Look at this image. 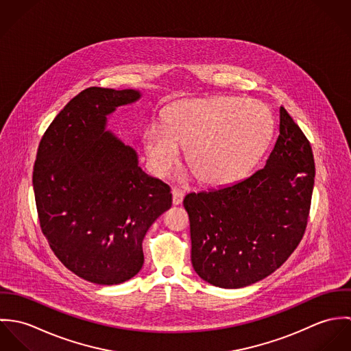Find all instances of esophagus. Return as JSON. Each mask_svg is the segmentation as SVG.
I'll return each mask as SVG.
<instances>
[{"label": "esophagus", "mask_w": 351, "mask_h": 351, "mask_svg": "<svg viewBox=\"0 0 351 351\" xmlns=\"http://www.w3.org/2000/svg\"><path fill=\"white\" fill-rule=\"evenodd\" d=\"M171 195H173V204L174 205H180L182 200H184V192L182 191H180L178 188H173V191H171Z\"/></svg>", "instance_id": "obj_1"}]
</instances>
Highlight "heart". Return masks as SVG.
Wrapping results in <instances>:
<instances>
[{"mask_svg":"<svg viewBox=\"0 0 351 351\" xmlns=\"http://www.w3.org/2000/svg\"><path fill=\"white\" fill-rule=\"evenodd\" d=\"M274 119L261 101L219 96L171 104L163 124L145 134L155 173L165 174L186 149V162L206 185H223L245 176L267 149Z\"/></svg>","mask_w":351,"mask_h":351,"instance_id":"obj_1","label":"heart"}]
</instances>
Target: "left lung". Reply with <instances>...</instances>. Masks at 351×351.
<instances>
[{
    "mask_svg": "<svg viewBox=\"0 0 351 351\" xmlns=\"http://www.w3.org/2000/svg\"><path fill=\"white\" fill-rule=\"evenodd\" d=\"M313 178L311 143L281 106L280 135L265 167L237 184L185 196L196 273L237 289L278 269L305 232Z\"/></svg>",
    "mask_w": 351,
    "mask_h": 351,
    "instance_id": "obj_1",
    "label": "left lung"
}]
</instances>
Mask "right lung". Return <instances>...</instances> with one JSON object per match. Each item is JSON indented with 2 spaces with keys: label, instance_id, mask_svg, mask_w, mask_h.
<instances>
[{
  "label": "right lung",
  "instance_id": "add662e5",
  "mask_svg": "<svg viewBox=\"0 0 351 351\" xmlns=\"http://www.w3.org/2000/svg\"><path fill=\"white\" fill-rule=\"evenodd\" d=\"M136 90L88 88L46 130L32 182L42 232L58 259L99 285L121 284L143 266V239L171 206L170 186L138 166L136 152L105 131L106 114Z\"/></svg>",
  "mask_w": 351,
  "mask_h": 351
}]
</instances>
